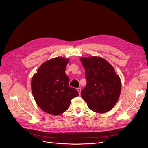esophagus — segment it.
I'll return each instance as SVG.
<instances>
[{
  "label": "esophagus",
  "instance_id": "obj_1",
  "mask_svg": "<svg viewBox=\"0 0 148 148\" xmlns=\"http://www.w3.org/2000/svg\"><path fill=\"white\" fill-rule=\"evenodd\" d=\"M77 90H78V92H79V94H80V93H81V90H82V89H81V88H77Z\"/></svg>",
  "mask_w": 148,
  "mask_h": 148
}]
</instances>
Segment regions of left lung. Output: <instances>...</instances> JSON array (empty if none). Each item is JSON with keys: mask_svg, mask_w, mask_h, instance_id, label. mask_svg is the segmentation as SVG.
Instances as JSON below:
<instances>
[{"mask_svg": "<svg viewBox=\"0 0 148 148\" xmlns=\"http://www.w3.org/2000/svg\"><path fill=\"white\" fill-rule=\"evenodd\" d=\"M85 69L86 86L81 97L90 110L103 113L110 110L117 103L121 83L113 67L103 58H81Z\"/></svg>", "mask_w": 148, "mask_h": 148, "instance_id": "1", "label": "left lung"}]
</instances>
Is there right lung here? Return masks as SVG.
Wrapping results in <instances>:
<instances>
[{"instance_id": "obj_1", "label": "right lung", "mask_w": 148, "mask_h": 148, "mask_svg": "<svg viewBox=\"0 0 148 148\" xmlns=\"http://www.w3.org/2000/svg\"><path fill=\"white\" fill-rule=\"evenodd\" d=\"M69 60L58 57L47 61L32 77L31 87L38 106L47 113L59 115L69 107L71 99L79 95L70 87L65 69Z\"/></svg>"}]
</instances>
